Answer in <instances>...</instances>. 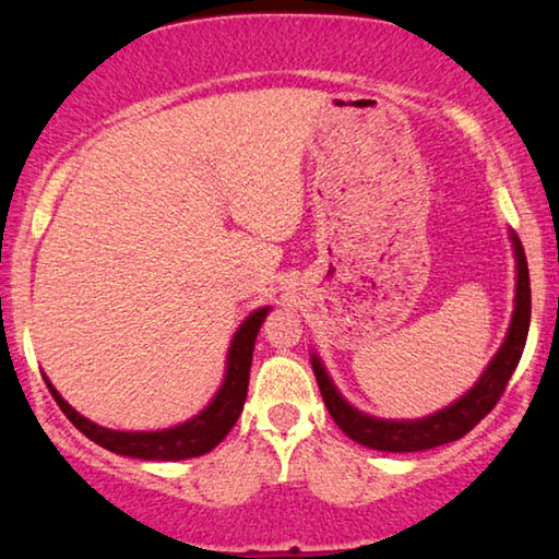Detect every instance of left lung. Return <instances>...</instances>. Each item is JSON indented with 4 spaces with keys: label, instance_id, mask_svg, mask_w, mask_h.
Masks as SVG:
<instances>
[{
    "label": "left lung",
    "instance_id": "obj_1",
    "mask_svg": "<svg viewBox=\"0 0 559 559\" xmlns=\"http://www.w3.org/2000/svg\"><path fill=\"white\" fill-rule=\"evenodd\" d=\"M510 241H513L515 251V308L513 320L506 333L503 345L490 359L484 374L471 390L459 396L456 402L449 404L447 409H439L424 419H377L365 412L355 409L337 386L330 380L323 362L318 355H310L313 362V372L323 394V402L328 406L330 416L343 429L349 439L362 443L367 449L377 451H392V453H409V451H427L441 443H451L476 427L484 416L498 404L500 394L506 392V384L510 374L515 372L520 362V355L525 349L527 328H530V273H527V259L518 236L510 231Z\"/></svg>",
    "mask_w": 559,
    "mask_h": 559
}]
</instances>
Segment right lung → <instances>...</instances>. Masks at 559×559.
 Segmentation results:
<instances>
[{
	"instance_id": "1",
	"label": "right lung",
	"mask_w": 559,
	"mask_h": 559,
	"mask_svg": "<svg viewBox=\"0 0 559 559\" xmlns=\"http://www.w3.org/2000/svg\"><path fill=\"white\" fill-rule=\"evenodd\" d=\"M269 306L253 310V313L243 320L231 337L229 355H226V372L219 392L214 394V400L204 406V409L187 419L177 427L159 429V431H116L98 427L96 421L86 419L73 406L56 392V386L49 382V377L44 374V382L53 394L56 404L61 406V412L69 416V421L81 433H86L91 441H96L98 447L108 449L112 453L130 459H143V461H182L192 456H202V453L212 451L239 419L243 409L246 392H249V372H251V357L253 345H257V335L261 330V323L269 316Z\"/></svg>"
}]
</instances>
